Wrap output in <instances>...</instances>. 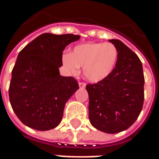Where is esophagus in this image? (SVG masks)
<instances>
[{"label": "esophagus", "mask_w": 159, "mask_h": 159, "mask_svg": "<svg viewBox=\"0 0 159 159\" xmlns=\"http://www.w3.org/2000/svg\"><path fill=\"white\" fill-rule=\"evenodd\" d=\"M79 87L81 88V89H83V88H85V87H86V83H84V82H80Z\"/></svg>", "instance_id": "obj_1"}]
</instances>
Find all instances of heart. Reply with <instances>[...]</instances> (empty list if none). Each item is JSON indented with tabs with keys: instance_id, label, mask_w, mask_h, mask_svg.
Wrapping results in <instances>:
<instances>
[{
	"instance_id": "obj_1",
	"label": "heart",
	"mask_w": 159,
	"mask_h": 159,
	"mask_svg": "<svg viewBox=\"0 0 159 159\" xmlns=\"http://www.w3.org/2000/svg\"><path fill=\"white\" fill-rule=\"evenodd\" d=\"M118 50L110 42H89L79 44L72 52L63 56L62 61L66 69L76 73L79 67H83L87 79L97 83L110 76L116 67Z\"/></svg>"
}]
</instances>
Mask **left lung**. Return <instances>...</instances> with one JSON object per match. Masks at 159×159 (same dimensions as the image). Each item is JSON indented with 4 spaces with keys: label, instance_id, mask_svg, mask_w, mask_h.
Listing matches in <instances>:
<instances>
[{
    "label": "left lung",
    "instance_id": "left-lung-1",
    "mask_svg": "<svg viewBox=\"0 0 159 159\" xmlns=\"http://www.w3.org/2000/svg\"><path fill=\"white\" fill-rule=\"evenodd\" d=\"M118 50V59L110 76L87 84L91 124L105 133L129 129L139 117L144 102L143 68L140 59L124 43L109 40Z\"/></svg>",
    "mask_w": 159,
    "mask_h": 159
}]
</instances>
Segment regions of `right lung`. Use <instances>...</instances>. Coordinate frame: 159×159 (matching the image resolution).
I'll return each mask as SVG.
<instances>
[{
  "label": "right lung",
  "instance_id": "add662e5",
  "mask_svg": "<svg viewBox=\"0 0 159 159\" xmlns=\"http://www.w3.org/2000/svg\"><path fill=\"white\" fill-rule=\"evenodd\" d=\"M73 34L44 33L20 51L12 70L9 100L26 126L41 131L61 122L70 97L79 89L72 76H60L62 55L67 45L79 40Z\"/></svg>",
  "mask_w": 159,
  "mask_h": 159
}]
</instances>
